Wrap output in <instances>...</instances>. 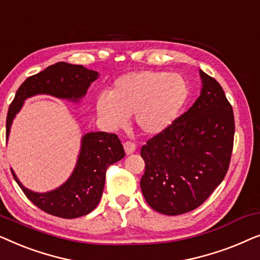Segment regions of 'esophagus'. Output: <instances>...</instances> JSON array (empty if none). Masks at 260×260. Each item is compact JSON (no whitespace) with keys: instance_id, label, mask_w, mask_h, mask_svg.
<instances>
[{"instance_id":"1","label":"esophagus","mask_w":260,"mask_h":260,"mask_svg":"<svg viewBox=\"0 0 260 260\" xmlns=\"http://www.w3.org/2000/svg\"><path fill=\"white\" fill-rule=\"evenodd\" d=\"M123 145H124V150H125L126 155L134 154L135 150H136V145H135L133 142H130V141H126Z\"/></svg>"}]
</instances>
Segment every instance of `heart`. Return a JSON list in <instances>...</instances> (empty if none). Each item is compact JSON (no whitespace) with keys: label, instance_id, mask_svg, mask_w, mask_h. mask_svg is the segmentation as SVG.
Segmentation results:
<instances>
[{"label":"heart","instance_id":"heart-1","mask_svg":"<svg viewBox=\"0 0 260 260\" xmlns=\"http://www.w3.org/2000/svg\"><path fill=\"white\" fill-rule=\"evenodd\" d=\"M188 97V84L180 74L142 70L119 77L110 94L95 102L101 122L110 130L122 129L129 117L142 133L156 136L170 127Z\"/></svg>","mask_w":260,"mask_h":260}]
</instances>
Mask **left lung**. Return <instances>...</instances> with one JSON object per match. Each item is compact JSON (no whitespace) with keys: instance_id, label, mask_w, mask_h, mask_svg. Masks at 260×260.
Segmentation results:
<instances>
[{"instance_id":"8db88e82","label":"left lung","mask_w":260,"mask_h":260,"mask_svg":"<svg viewBox=\"0 0 260 260\" xmlns=\"http://www.w3.org/2000/svg\"><path fill=\"white\" fill-rule=\"evenodd\" d=\"M202 88L189 110L141 149V189L166 215L198 208L221 183L233 149L234 116L222 87L200 70Z\"/></svg>"}]
</instances>
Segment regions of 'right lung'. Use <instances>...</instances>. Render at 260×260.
I'll return each mask as SVG.
<instances>
[{"label":"right lung","mask_w":260,"mask_h":260,"mask_svg":"<svg viewBox=\"0 0 260 260\" xmlns=\"http://www.w3.org/2000/svg\"><path fill=\"white\" fill-rule=\"evenodd\" d=\"M99 77L95 71L81 65L56 62L27 78L17 90L7 116L6 137L16 113L20 112L27 98L37 94H49L55 98L78 103L86 94L90 85ZM125 156L123 145L115 134L97 131L87 133L81 138L77 165L65 183L47 193H37L23 186L12 170L26 197L48 214L63 219L86 215L97 207L105 184L106 169Z\"/></svg>","instance_id":"1"}]
</instances>
